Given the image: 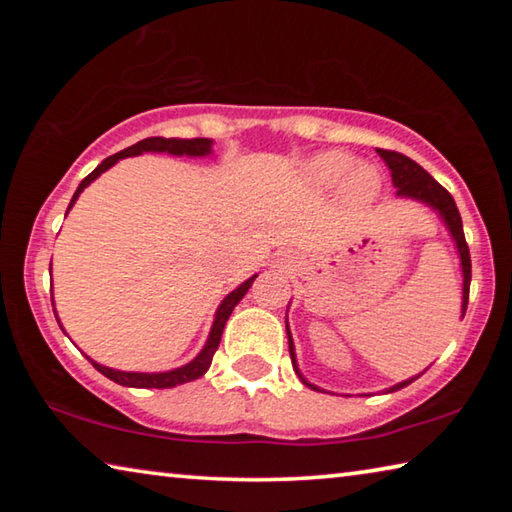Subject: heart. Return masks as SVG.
<instances>
[{"label":"heart","instance_id":"heart-1","mask_svg":"<svg viewBox=\"0 0 512 512\" xmlns=\"http://www.w3.org/2000/svg\"><path fill=\"white\" fill-rule=\"evenodd\" d=\"M309 176L318 187H336L348 178L350 196L354 201H366V198L375 196L379 189V176L372 167H354V158L345 153H323L311 162Z\"/></svg>","mask_w":512,"mask_h":512}]
</instances>
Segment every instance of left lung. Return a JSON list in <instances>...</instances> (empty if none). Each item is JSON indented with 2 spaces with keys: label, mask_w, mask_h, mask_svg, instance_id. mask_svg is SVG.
<instances>
[{
  "label": "left lung",
  "mask_w": 512,
  "mask_h": 512,
  "mask_svg": "<svg viewBox=\"0 0 512 512\" xmlns=\"http://www.w3.org/2000/svg\"><path fill=\"white\" fill-rule=\"evenodd\" d=\"M377 153L384 158V162L388 164V169H391V178H393V185L397 187V196H409V198H418V201L431 205L433 210H438V214L443 216L449 232H452V237L456 241V248L458 253H461V266H463V316H465V309H467V298H470V280H472V259H470V248H467V241L463 235V221H461V214H458V207L454 203L452 194L447 192V189L436 183L427 171H424L418 162H413L411 158H406V155L397 153V151H386V149H377ZM287 334H289V325H287ZM289 352H291V361H293V368H296V354H293V341H291V334H289ZM298 372V368H296ZM300 375V372H298ZM305 381V379H302ZM413 379L409 381H402V384H397L391 391H400V388L409 386ZM309 388H314L318 391L316 386H311L309 381H305Z\"/></svg>",
  "instance_id": "obj_1"
}]
</instances>
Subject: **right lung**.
I'll use <instances>...</instances> for the list:
<instances>
[{
    "instance_id": "right-lung-1",
    "label": "right lung",
    "mask_w": 512,
    "mask_h": 512,
    "mask_svg": "<svg viewBox=\"0 0 512 512\" xmlns=\"http://www.w3.org/2000/svg\"><path fill=\"white\" fill-rule=\"evenodd\" d=\"M210 149H212V140H205V137H194V140H176V137H169V140H167V137H146V140L137 142L133 146H128V149L119 151L115 155H110V158L103 160L99 167L90 173V176H85L81 180L79 189H76V192H74L72 203H69V207L74 205L76 198H79V194L92 183L94 178H99L103 171L110 169L117 160L128 158V155H140L144 151H158V153H171V155H207V153H210ZM69 207H67V210H69ZM255 277L257 275L250 277V280H246L239 289L232 291L230 296L221 302L219 311H216L210 339H207L201 354H198V357L192 363H187V366L176 368V370H169V372H121V370H112V368L101 366V363H94V361H92V366L97 368L101 375H106L108 379L115 381V384L131 386V388H173V386L187 384V381H194L198 377H203L205 372H207V368H210L214 352L219 350L225 320L230 318L232 309L237 307V302L246 296V291L250 289V284H253ZM54 314H56V311H54Z\"/></svg>"
}]
</instances>
